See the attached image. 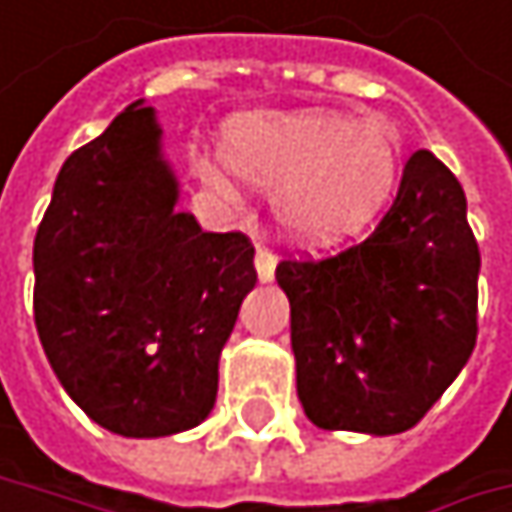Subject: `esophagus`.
Instances as JSON below:
<instances>
[{"instance_id":"esophagus-1","label":"esophagus","mask_w":512,"mask_h":512,"mask_svg":"<svg viewBox=\"0 0 512 512\" xmlns=\"http://www.w3.org/2000/svg\"><path fill=\"white\" fill-rule=\"evenodd\" d=\"M255 269H257V278H260L263 284H266V281H272V278H275V255H272L269 249H260V246H257Z\"/></svg>"}]
</instances>
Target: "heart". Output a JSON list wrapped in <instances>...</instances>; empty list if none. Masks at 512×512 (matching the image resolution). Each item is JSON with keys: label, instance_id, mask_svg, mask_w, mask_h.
Listing matches in <instances>:
<instances>
[{"label": "heart", "instance_id": "heart-1", "mask_svg": "<svg viewBox=\"0 0 512 512\" xmlns=\"http://www.w3.org/2000/svg\"><path fill=\"white\" fill-rule=\"evenodd\" d=\"M219 156L234 177L272 192L287 240L323 249L361 234L385 210L403 171V136L385 118L257 109L225 124ZM228 171L198 162L201 180L216 192H234Z\"/></svg>", "mask_w": 512, "mask_h": 512}]
</instances>
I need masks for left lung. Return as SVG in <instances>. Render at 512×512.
<instances>
[{
  "instance_id": "left-lung-1",
  "label": "left lung",
  "mask_w": 512,
  "mask_h": 512,
  "mask_svg": "<svg viewBox=\"0 0 512 512\" xmlns=\"http://www.w3.org/2000/svg\"><path fill=\"white\" fill-rule=\"evenodd\" d=\"M477 272L460 180L430 151L412 154L364 243L275 269L305 415L367 436L415 427L474 350Z\"/></svg>"
}]
</instances>
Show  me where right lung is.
Masks as SVG:
<instances>
[{"mask_svg":"<svg viewBox=\"0 0 512 512\" xmlns=\"http://www.w3.org/2000/svg\"><path fill=\"white\" fill-rule=\"evenodd\" d=\"M180 183L145 100L67 156L35 237V326L70 400L127 439L198 427L255 287L243 234L177 213Z\"/></svg>","mask_w":512,"mask_h":512,"instance_id":"obj_1","label":"right lung"}]
</instances>
